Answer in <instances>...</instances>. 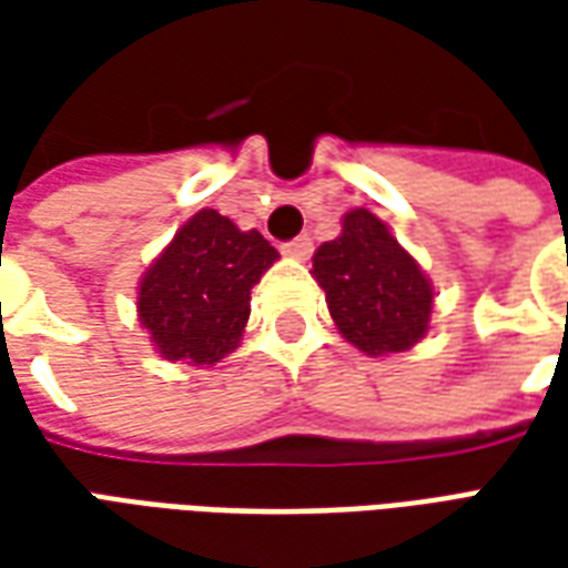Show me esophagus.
Instances as JSON below:
<instances>
[{
  "mask_svg": "<svg viewBox=\"0 0 568 568\" xmlns=\"http://www.w3.org/2000/svg\"><path fill=\"white\" fill-rule=\"evenodd\" d=\"M310 252H313V243H310V236H295V240L283 243V255H288V258L304 261V258H310Z\"/></svg>",
  "mask_w": 568,
  "mask_h": 568,
  "instance_id": "34e87169",
  "label": "esophagus"
}]
</instances>
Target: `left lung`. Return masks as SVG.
<instances>
[{
	"label": "left lung",
	"instance_id": "1",
	"mask_svg": "<svg viewBox=\"0 0 568 568\" xmlns=\"http://www.w3.org/2000/svg\"><path fill=\"white\" fill-rule=\"evenodd\" d=\"M313 276L337 332L365 356L405 353L426 337L432 283L374 212H346L341 236L316 248Z\"/></svg>",
	"mask_w": 568,
	"mask_h": 568
}]
</instances>
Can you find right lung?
Returning <instances> with one entry per match:
<instances>
[{"label":"right lung","instance_id":"1","mask_svg":"<svg viewBox=\"0 0 568 568\" xmlns=\"http://www.w3.org/2000/svg\"><path fill=\"white\" fill-rule=\"evenodd\" d=\"M280 252L215 210L187 219L140 283V322L170 362L215 365L243 337L248 295Z\"/></svg>","mask_w":568,"mask_h":568}]
</instances>
